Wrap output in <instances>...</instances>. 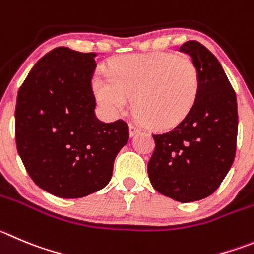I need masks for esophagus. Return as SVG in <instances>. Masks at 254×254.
Instances as JSON below:
<instances>
[{"mask_svg":"<svg viewBox=\"0 0 254 254\" xmlns=\"http://www.w3.org/2000/svg\"><path fill=\"white\" fill-rule=\"evenodd\" d=\"M129 131H130V136H134V135L139 134V132L141 131V129L139 127H136V125L130 124L129 125Z\"/></svg>","mask_w":254,"mask_h":254,"instance_id":"1","label":"esophagus"}]
</instances>
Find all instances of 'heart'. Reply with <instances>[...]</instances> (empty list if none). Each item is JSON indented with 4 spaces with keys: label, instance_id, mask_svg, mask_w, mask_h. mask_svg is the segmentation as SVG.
<instances>
[{
    "label": "heart",
    "instance_id": "1",
    "mask_svg": "<svg viewBox=\"0 0 254 254\" xmlns=\"http://www.w3.org/2000/svg\"><path fill=\"white\" fill-rule=\"evenodd\" d=\"M99 103L111 113L127 108L132 98L135 113L155 129H169L186 119L200 90L195 64L169 52L127 55L111 61L108 72L94 80Z\"/></svg>",
    "mask_w": 254,
    "mask_h": 254
}]
</instances>
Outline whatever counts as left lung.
Wrapping results in <instances>:
<instances>
[{
    "label": "left lung",
    "mask_w": 254,
    "mask_h": 254,
    "mask_svg": "<svg viewBox=\"0 0 254 254\" xmlns=\"http://www.w3.org/2000/svg\"><path fill=\"white\" fill-rule=\"evenodd\" d=\"M195 64L200 90L190 113L174 129L153 135L148 163L156 191L189 203L214 193L233 164L238 132L236 92L212 52L198 41L179 47Z\"/></svg>",
    "instance_id": "8db88e82"
}]
</instances>
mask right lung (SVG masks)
<instances>
[{
    "mask_svg": "<svg viewBox=\"0 0 254 254\" xmlns=\"http://www.w3.org/2000/svg\"><path fill=\"white\" fill-rule=\"evenodd\" d=\"M95 56L56 47L37 61L17 94L18 155L31 179L60 198L103 189L129 140L124 120L103 123L95 115Z\"/></svg>",
    "mask_w": 254,
    "mask_h": 254,
    "instance_id": "obj_1",
    "label": "right lung"
}]
</instances>
